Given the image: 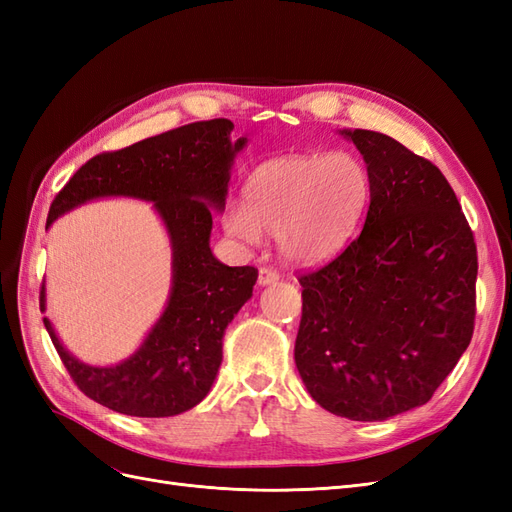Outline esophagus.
Returning a JSON list of instances; mask_svg holds the SVG:
<instances>
[{
	"label": "esophagus",
	"mask_w": 512,
	"mask_h": 512,
	"mask_svg": "<svg viewBox=\"0 0 512 512\" xmlns=\"http://www.w3.org/2000/svg\"><path fill=\"white\" fill-rule=\"evenodd\" d=\"M282 273L273 269V267H260L258 271V284L260 286H269V284H275L277 280H280Z\"/></svg>",
	"instance_id": "obj_1"
}]
</instances>
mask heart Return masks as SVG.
<instances>
[{"label": "heart", "instance_id": "heart-1", "mask_svg": "<svg viewBox=\"0 0 512 512\" xmlns=\"http://www.w3.org/2000/svg\"><path fill=\"white\" fill-rule=\"evenodd\" d=\"M369 198V170L350 151L275 158L247 177L243 207L226 213V230L247 243L273 235L288 260L314 265L348 243Z\"/></svg>", "mask_w": 512, "mask_h": 512}]
</instances>
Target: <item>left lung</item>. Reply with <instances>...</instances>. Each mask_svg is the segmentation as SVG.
<instances>
[{
    "mask_svg": "<svg viewBox=\"0 0 512 512\" xmlns=\"http://www.w3.org/2000/svg\"><path fill=\"white\" fill-rule=\"evenodd\" d=\"M371 177L365 226L299 275V374L318 404L352 421L423 406L470 346L478 256L440 168L395 138L346 130Z\"/></svg>",
    "mask_w": 512,
    "mask_h": 512,
    "instance_id": "obj_1",
    "label": "left lung"
}]
</instances>
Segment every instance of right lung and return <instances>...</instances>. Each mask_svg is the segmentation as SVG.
Returning a JSON list of instances; mask_svg holds the SVG:
<instances>
[{"label": "right lung", "instance_id": "1", "mask_svg": "<svg viewBox=\"0 0 512 512\" xmlns=\"http://www.w3.org/2000/svg\"><path fill=\"white\" fill-rule=\"evenodd\" d=\"M230 119L194 121L85 162L55 196L61 213L98 196L153 200L173 241V292L145 344L115 367H91L44 327L74 384L98 404L128 416H175L205 399L222 363L228 322L252 297L256 267H226L211 254V205L224 207L228 170L245 138L232 145ZM44 309V286L40 288Z\"/></svg>", "mask_w": 512, "mask_h": 512}]
</instances>
